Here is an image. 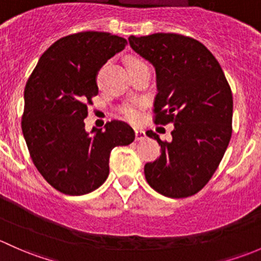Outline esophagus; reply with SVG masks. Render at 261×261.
I'll list each match as a JSON object with an SVG mask.
<instances>
[{
    "mask_svg": "<svg viewBox=\"0 0 261 261\" xmlns=\"http://www.w3.org/2000/svg\"><path fill=\"white\" fill-rule=\"evenodd\" d=\"M134 133H136V141H142V139L146 138V132L143 129H136Z\"/></svg>",
    "mask_w": 261,
    "mask_h": 261,
    "instance_id": "1",
    "label": "esophagus"
}]
</instances>
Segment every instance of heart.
I'll use <instances>...</instances> for the list:
<instances>
[{"mask_svg": "<svg viewBox=\"0 0 261 261\" xmlns=\"http://www.w3.org/2000/svg\"><path fill=\"white\" fill-rule=\"evenodd\" d=\"M144 64L143 61L139 58L136 56H130L127 59V66L132 68V66L142 65ZM142 109H143V101H132V103L125 104L122 108V114L124 115V118L127 120H129L130 123H138L142 118Z\"/></svg>", "mask_w": 261, "mask_h": 261, "instance_id": "obj_1", "label": "heart"}]
</instances>
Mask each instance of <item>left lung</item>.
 <instances>
[{
	"label": "left lung",
	"instance_id": "obj_1",
	"mask_svg": "<svg viewBox=\"0 0 261 261\" xmlns=\"http://www.w3.org/2000/svg\"><path fill=\"white\" fill-rule=\"evenodd\" d=\"M128 40L157 72L153 122L174 124L171 142L146 132L161 146L160 158L144 166L146 179L161 195L189 197L207 185L229 146L231 88L216 58L192 37L160 32Z\"/></svg>",
	"mask_w": 261,
	"mask_h": 261
}]
</instances>
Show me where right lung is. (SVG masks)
Listing matches in <instances>:
<instances>
[{
	"label": "right lung",
	"instance_id": "add662e5",
	"mask_svg": "<svg viewBox=\"0 0 261 261\" xmlns=\"http://www.w3.org/2000/svg\"><path fill=\"white\" fill-rule=\"evenodd\" d=\"M127 44L109 32L68 35L42 54L26 83L21 128L29 153L61 193L80 196L101 186L112 149L134 141V130L122 120H111L106 129L93 128L94 136L84 123L98 94L99 69Z\"/></svg>",
	"mask_w": 261,
	"mask_h": 261
}]
</instances>
